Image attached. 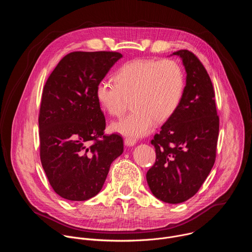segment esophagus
<instances>
[{
	"label": "esophagus",
	"instance_id": "34e87169",
	"mask_svg": "<svg viewBox=\"0 0 252 252\" xmlns=\"http://www.w3.org/2000/svg\"><path fill=\"white\" fill-rule=\"evenodd\" d=\"M136 139L134 137H126L125 138V145L127 147H132L135 145Z\"/></svg>",
	"mask_w": 252,
	"mask_h": 252
}]
</instances>
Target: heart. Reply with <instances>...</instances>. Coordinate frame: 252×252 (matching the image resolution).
I'll list each match as a JSON object with an SVG mask.
<instances>
[{
  "label": "heart",
  "mask_w": 252,
  "mask_h": 252,
  "mask_svg": "<svg viewBox=\"0 0 252 252\" xmlns=\"http://www.w3.org/2000/svg\"><path fill=\"white\" fill-rule=\"evenodd\" d=\"M114 80L115 84H97L95 98L111 117L122 116L128 101L131 102L133 111L111 126L130 137L150 133L156 122H167L179 107L186 87L184 70L172 60L126 62L116 70Z\"/></svg>",
  "instance_id": "obj_1"
}]
</instances>
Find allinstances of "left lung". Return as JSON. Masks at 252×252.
<instances>
[{
  "instance_id": "8db88e82",
  "label": "left lung",
  "mask_w": 252,
  "mask_h": 252,
  "mask_svg": "<svg viewBox=\"0 0 252 252\" xmlns=\"http://www.w3.org/2000/svg\"><path fill=\"white\" fill-rule=\"evenodd\" d=\"M173 55L183 59L187 86L177 111L151 141L157 158L147 181L157 198L175 204L192 197L209 174L217 158L220 117L202 63L188 50Z\"/></svg>"
}]
</instances>
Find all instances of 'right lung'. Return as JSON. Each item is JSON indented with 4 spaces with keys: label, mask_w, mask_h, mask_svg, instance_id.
I'll use <instances>...</instances> for the list:
<instances>
[{
    "label": "right lung",
    "mask_w": 252,
    "mask_h": 252,
    "mask_svg": "<svg viewBox=\"0 0 252 252\" xmlns=\"http://www.w3.org/2000/svg\"><path fill=\"white\" fill-rule=\"evenodd\" d=\"M118 52H71L48 78L39 113L40 158L60 196L87 200L101 189L112 162L124 152L119 133L104 134L105 119L95 88Z\"/></svg>",
    "instance_id": "add662e5"
}]
</instances>
